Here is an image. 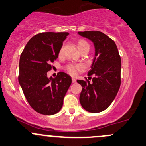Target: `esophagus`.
<instances>
[{"label":"esophagus","instance_id":"1","mask_svg":"<svg viewBox=\"0 0 146 146\" xmlns=\"http://www.w3.org/2000/svg\"><path fill=\"white\" fill-rule=\"evenodd\" d=\"M72 82H73V83H76V79L75 78H72Z\"/></svg>","mask_w":146,"mask_h":146}]
</instances>
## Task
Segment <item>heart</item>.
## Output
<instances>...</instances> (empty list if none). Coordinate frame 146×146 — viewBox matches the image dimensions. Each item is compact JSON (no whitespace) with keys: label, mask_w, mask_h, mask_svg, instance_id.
<instances>
[{"label":"heart","mask_w":146,"mask_h":146,"mask_svg":"<svg viewBox=\"0 0 146 146\" xmlns=\"http://www.w3.org/2000/svg\"><path fill=\"white\" fill-rule=\"evenodd\" d=\"M78 47L79 48V50L83 48V47H90L89 46V44L87 43V42L84 40H80L79 42H78ZM61 51H62V49H61L60 51H59V54L61 53ZM84 68V66L82 65V64H69L66 66L65 67L66 70L70 74L71 76H76V74L78 73V71L82 70Z\"/></svg>","instance_id":"heart-1"}]
</instances>
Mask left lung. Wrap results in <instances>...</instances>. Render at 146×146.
I'll return each mask as SVG.
<instances>
[{
    "label": "left lung",
    "instance_id": "left-lung-1",
    "mask_svg": "<svg viewBox=\"0 0 146 146\" xmlns=\"http://www.w3.org/2000/svg\"><path fill=\"white\" fill-rule=\"evenodd\" d=\"M94 46V57L87 76L94 75L92 83L78 80L82 86L81 106L90 113L104 111L111 104L120 87L121 58L114 41L101 31H79ZM88 77V79H90Z\"/></svg>",
    "mask_w": 146,
    "mask_h": 146
}]
</instances>
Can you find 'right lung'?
Segmentation results:
<instances>
[{
  "label": "right lung",
  "instance_id": "1",
  "mask_svg": "<svg viewBox=\"0 0 146 146\" xmlns=\"http://www.w3.org/2000/svg\"><path fill=\"white\" fill-rule=\"evenodd\" d=\"M68 35L67 32L38 33L27 42L20 56L19 83L29 105L40 114L57 113L71 85V77L64 72L55 78L47 76Z\"/></svg>",
  "mask_w": 146,
  "mask_h": 146
}]
</instances>
